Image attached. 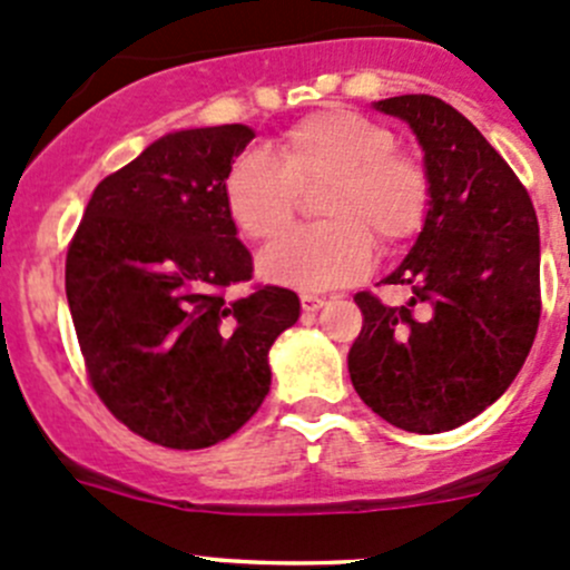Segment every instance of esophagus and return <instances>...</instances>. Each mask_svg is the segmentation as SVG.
<instances>
[{
    "label": "esophagus",
    "mask_w": 570,
    "mask_h": 570,
    "mask_svg": "<svg viewBox=\"0 0 570 570\" xmlns=\"http://www.w3.org/2000/svg\"><path fill=\"white\" fill-rule=\"evenodd\" d=\"M325 297H317V295H301V306H303V312H308V314H314V312H320L322 306H325Z\"/></svg>",
    "instance_id": "1"
}]
</instances>
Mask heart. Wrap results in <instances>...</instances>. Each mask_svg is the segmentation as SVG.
<instances>
[{
  "label": "heart",
  "instance_id": "b5f03b06",
  "mask_svg": "<svg viewBox=\"0 0 570 570\" xmlns=\"http://www.w3.org/2000/svg\"><path fill=\"white\" fill-rule=\"evenodd\" d=\"M394 135L347 107H325L278 137V154L243 151L223 178L234 226L250 239H273L292 223L297 187L320 181L325 220L275 239L258 253V275L275 286L325 292L347 286L372 267L375 243H407L430 209L422 165L396 151Z\"/></svg>",
  "mask_w": 570,
  "mask_h": 570
}]
</instances>
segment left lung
<instances>
[{
    "instance_id": "1",
    "label": "left lung",
    "mask_w": 570,
    "mask_h": 570,
    "mask_svg": "<svg viewBox=\"0 0 570 570\" xmlns=\"http://www.w3.org/2000/svg\"><path fill=\"white\" fill-rule=\"evenodd\" d=\"M375 109L405 120L424 151L430 209L383 284L405 306L358 292L364 327L347 355L361 400L407 433H444L508 392L538 333L540 239L524 184L469 118L435 96Z\"/></svg>"
}]
</instances>
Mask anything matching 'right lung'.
<instances>
[{"instance_id":"add662e5","label":"right lung","mask_w":570,"mask_h":570,"mask_svg":"<svg viewBox=\"0 0 570 570\" xmlns=\"http://www.w3.org/2000/svg\"><path fill=\"white\" fill-rule=\"evenodd\" d=\"M245 124L154 140L94 189L66 258V295L90 383L131 433L204 450L237 433L269 392V347L301 317L292 289L250 281L223 200Z\"/></svg>"}]
</instances>
